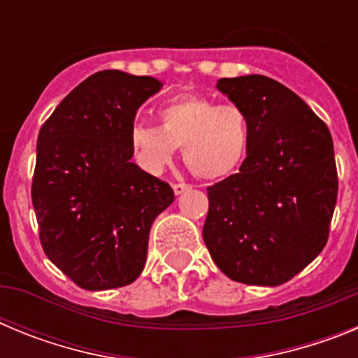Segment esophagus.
<instances>
[{
  "mask_svg": "<svg viewBox=\"0 0 358 358\" xmlns=\"http://www.w3.org/2000/svg\"><path fill=\"white\" fill-rule=\"evenodd\" d=\"M172 188H173V194L181 195V194H185V192H188V189L192 188V186L186 185V182H173Z\"/></svg>",
  "mask_w": 358,
  "mask_h": 358,
  "instance_id": "34e87169",
  "label": "esophagus"
}]
</instances>
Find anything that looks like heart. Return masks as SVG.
<instances>
[{
    "instance_id": "obj_1",
    "label": "heart",
    "mask_w": 358,
    "mask_h": 358,
    "mask_svg": "<svg viewBox=\"0 0 358 358\" xmlns=\"http://www.w3.org/2000/svg\"><path fill=\"white\" fill-rule=\"evenodd\" d=\"M157 116L159 127L138 122L131 129L132 150L147 172L166 169L177 148H182L185 163L202 179L231 176L248 157L251 120L238 103L185 94L163 103Z\"/></svg>"
}]
</instances>
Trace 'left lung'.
<instances>
[{
	"mask_svg": "<svg viewBox=\"0 0 358 358\" xmlns=\"http://www.w3.org/2000/svg\"><path fill=\"white\" fill-rule=\"evenodd\" d=\"M217 87L248 110L252 138L240 172L208 188L202 238L233 281L281 285L328 242L339 189L331 134L273 78H220Z\"/></svg>",
	"mask_w": 358,
	"mask_h": 358,
	"instance_id": "8db88e82",
	"label": "left lung"
}]
</instances>
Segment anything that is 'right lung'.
<instances>
[{
	"instance_id": "obj_1",
	"label": "right lung",
	"mask_w": 358,
	"mask_h": 358,
	"mask_svg": "<svg viewBox=\"0 0 358 358\" xmlns=\"http://www.w3.org/2000/svg\"><path fill=\"white\" fill-rule=\"evenodd\" d=\"M159 90L152 77L98 71L39 131L31 204L41 245L80 289H118L140 276L152 222L173 202L169 182L131 163L136 110Z\"/></svg>"
}]
</instances>
